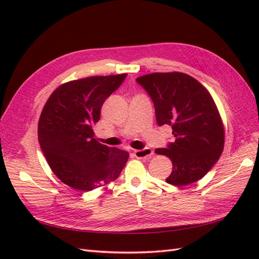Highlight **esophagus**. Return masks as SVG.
I'll list each match as a JSON object with an SVG mask.
<instances>
[{
    "mask_svg": "<svg viewBox=\"0 0 259 259\" xmlns=\"http://www.w3.org/2000/svg\"><path fill=\"white\" fill-rule=\"evenodd\" d=\"M134 155L136 156V158L139 159H149L152 155L153 151L150 149V148H145V149H140V150H135Z\"/></svg>",
    "mask_w": 259,
    "mask_h": 259,
    "instance_id": "obj_1",
    "label": "esophagus"
}]
</instances>
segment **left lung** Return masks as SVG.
<instances>
[{
    "label": "left lung",
    "mask_w": 259,
    "mask_h": 259,
    "mask_svg": "<svg viewBox=\"0 0 259 259\" xmlns=\"http://www.w3.org/2000/svg\"><path fill=\"white\" fill-rule=\"evenodd\" d=\"M136 81L150 96L158 125L172 129L174 142L156 149L172 162L166 181L174 186L196 183L212 168L224 149L223 121L210 93L181 72L150 73Z\"/></svg>",
    "instance_id": "left-lung-1"
}]
</instances>
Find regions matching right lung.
I'll return each instance as SVG.
<instances>
[{
  "instance_id": "add662e5",
  "label": "right lung",
  "mask_w": 259,
  "mask_h": 259,
  "mask_svg": "<svg viewBox=\"0 0 259 259\" xmlns=\"http://www.w3.org/2000/svg\"><path fill=\"white\" fill-rule=\"evenodd\" d=\"M126 73L73 80L58 87L43 107L37 137L54 175L73 189L90 191L117 179L129 153L97 141L93 125L106 99Z\"/></svg>"
}]
</instances>
